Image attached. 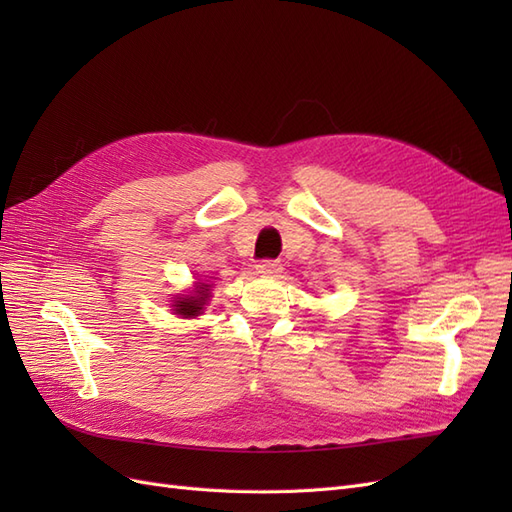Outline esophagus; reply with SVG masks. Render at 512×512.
<instances>
[{
    "label": "esophagus",
    "mask_w": 512,
    "mask_h": 512,
    "mask_svg": "<svg viewBox=\"0 0 512 512\" xmlns=\"http://www.w3.org/2000/svg\"><path fill=\"white\" fill-rule=\"evenodd\" d=\"M256 271L260 275H277L282 271V265H280V262H275V260H262L260 265L256 267Z\"/></svg>",
    "instance_id": "34e87169"
}]
</instances>
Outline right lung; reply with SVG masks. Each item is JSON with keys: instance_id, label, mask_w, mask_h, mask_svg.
I'll use <instances>...</instances> for the list:
<instances>
[{"instance_id": "add662e5", "label": "right lung", "mask_w": 512, "mask_h": 512, "mask_svg": "<svg viewBox=\"0 0 512 512\" xmlns=\"http://www.w3.org/2000/svg\"><path fill=\"white\" fill-rule=\"evenodd\" d=\"M213 284L198 282L190 294H183L173 301V314L181 318H196L205 312V305L211 299Z\"/></svg>"}]
</instances>
